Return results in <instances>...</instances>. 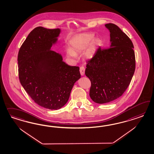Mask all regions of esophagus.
Segmentation results:
<instances>
[{
  "instance_id": "1",
  "label": "esophagus",
  "mask_w": 154,
  "mask_h": 154,
  "mask_svg": "<svg viewBox=\"0 0 154 154\" xmlns=\"http://www.w3.org/2000/svg\"><path fill=\"white\" fill-rule=\"evenodd\" d=\"M79 71H80V73L81 75H85V68H84V66H81L80 67L79 69Z\"/></svg>"
}]
</instances>
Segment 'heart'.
<instances>
[{"label": "heart", "instance_id": "heart-1", "mask_svg": "<svg viewBox=\"0 0 154 154\" xmlns=\"http://www.w3.org/2000/svg\"><path fill=\"white\" fill-rule=\"evenodd\" d=\"M92 33H80L75 35L70 39L71 48L67 51L69 56L75 57L76 54L84 51L89 46L85 52V56L87 59L91 60L95 56L98 48L102 46V42L100 39H94Z\"/></svg>", "mask_w": 154, "mask_h": 154}]
</instances>
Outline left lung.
Returning <instances> with one entry per match:
<instances>
[{"mask_svg": "<svg viewBox=\"0 0 154 154\" xmlns=\"http://www.w3.org/2000/svg\"><path fill=\"white\" fill-rule=\"evenodd\" d=\"M111 45L99 48L86 65L85 75L91 86L90 97L95 103L111 102L120 97L131 83L135 68L134 46L130 38L113 23H107Z\"/></svg>", "mask_w": 154, "mask_h": 154, "instance_id": "left-lung-1", "label": "left lung"}]
</instances>
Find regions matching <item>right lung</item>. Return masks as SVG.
<instances>
[{"label":"right lung","mask_w":154,"mask_h":154,"mask_svg":"<svg viewBox=\"0 0 154 154\" xmlns=\"http://www.w3.org/2000/svg\"><path fill=\"white\" fill-rule=\"evenodd\" d=\"M60 33L59 28H35L20 48L17 59L23 89L39 106L54 110L67 103L81 78L79 66L66 64L60 54L51 50Z\"/></svg>","instance_id":"add662e5"}]
</instances>
